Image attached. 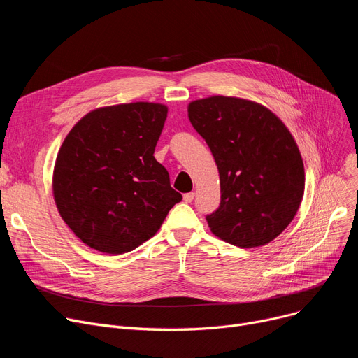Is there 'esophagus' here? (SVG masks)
<instances>
[{
    "instance_id": "esophagus-1",
    "label": "esophagus",
    "mask_w": 358,
    "mask_h": 358,
    "mask_svg": "<svg viewBox=\"0 0 358 358\" xmlns=\"http://www.w3.org/2000/svg\"><path fill=\"white\" fill-rule=\"evenodd\" d=\"M182 199H184L185 203H192L193 199H194V193H193V192H192V193H185V194L182 196Z\"/></svg>"
}]
</instances>
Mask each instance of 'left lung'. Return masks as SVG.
Listing matches in <instances>:
<instances>
[{"instance_id":"1","label":"left lung","mask_w":358,"mask_h":358,"mask_svg":"<svg viewBox=\"0 0 358 358\" xmlns=\"http://www.w3.org/2000/svg\"><path fill=\"white\" fill-rule=\"evenodd\" d=\"M189 119L209 145L220 180L210 231L239 248L266 245L296 216L305 192L297 143L271 110L238 97L189 104Z\"/></svg>"}]
</instances>
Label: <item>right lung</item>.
<instances>
[{
  "label": "right lung",
  "instance_id": "obj_1",
  "mask_svg": "<svg viewBox=\"0 0 358 358\" xmlns=\"http://www.w3.org/2000/svg\"><path fill=\"white\" fill-rule=\"evenodd\" d=\"M166 113L146 101L100 107L66 135L53 168V199L90 248L115 255L138 248L181 201L154 157Z\"/></svg>",
  "mask_w": 358,
  "mask_h": 358
}]
</instances>
